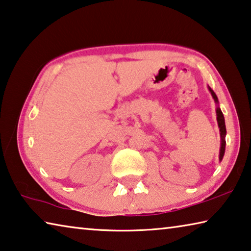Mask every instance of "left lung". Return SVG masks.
<instances>
[{
    "label": "left lung",
    "instance_id": "1",
    "mask_svg": "<svg viewBox=\"0 0 251 251\" xmlns=\"http://www.w3.org/2000/svg\"><path fill=\"white\" fill-rule=\"evenodd\" d=\"M209 91L211 93L212 95V98L214 99V101H216L217 104V109H216V113H217V122H218V126H219V130H220V137H221V144H220V152H219V161H222V158H224V155H225V151H226V124H225V117H224V114H222V111L220 109V107H219V100H218V97L217 95L214 94V91L208 87Z\"/></svg>",
    "mask_w": 251,
    "mask_h": 251
}]
</instances>
